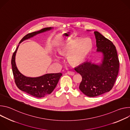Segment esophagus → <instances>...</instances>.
<instances>
[{"instance_id": "obj_1", "label": "esophagus", "mask_w": 130, "mask_h": 130, "mask_svg": "<svg viewBox=\"0 0 130 130\" xmlns=\"http://www.w3.org/2000/svg\"><path fill=\"white\" fill-rule=\"evenodd\" d=\"M67 73L69 75H70V76H73L74 75H75V72L73 71H68Z\"/></svg>"}]
</instances>
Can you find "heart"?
<instances>
[{"mask_svg": "<svg viewBox=\"0 0 130 130\" xmlns=\"http://www.w3.org/2000/svg\"><path fill=\"white\" fill-rule=\"evenodd\" d=\"M78 41L72 40L61 46L59 49L60 56L67 55L68 63L72 66L81 64L90 52L92 44L88 38L82 39L76 46Z\"/></svg>", "mask_w": 130, "mask_h": 130, "instance_id": "heart-1", "label": "heart"}]
</instances>
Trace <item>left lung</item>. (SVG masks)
Segmentation results:
<instances>
[{"instance_id":"1","label":"left lung","mask_w":130,"mask_h":130,"mask_svg":"<svg viewBox=\"0 0 130 130\" xmlns=\"http://www.w3.org/2000/svg\"><path fill=\"white\" fill-rule=\"evenodd\" d=\"M94 34L97 52L103 54L101 63L87 61L75 68L82 78L79 89L90 97L100 96L112 89L119 68L117 52L113 43L98 31H95Z\"/></svg>"}]
</instances>
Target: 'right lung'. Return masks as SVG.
<instances>
[{"instance_id": "add662e5", "label": "right lung", "mask_w": 130, "mask_h": 130, "mask_svg": "<svg viewBox=\"0 0 130 130\" xmlns=\"http://www.w3.org/2000/svg\"><path fill=\"white\" fill-rule=\"evenodd\" d=\"M52 29L53 28L47 27L29 33L24 37L19 44L37 34L49 31ZM18 46L19 45L13 53L11 60L12 71L15 82L17 87L26 93L37 98L44 97L51 94L56 87L62 74L61 73H47L35 78L25 76L18 70L15 63V55Z\"/></svg>"}]
</instances>
